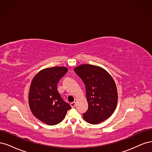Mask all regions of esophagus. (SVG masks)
<instances>
[{
    "mask_svg": "<svg viewBox=\"0 0 152 152\" xmlns=\"http://www.w3.org/2000/svg\"><path fill=\"white\" fill-rule=\"evenodd\" d=\"M70 105H71V107H72V108L75 107V102H72V103H70Z\"/></svg>",
    "mask_w": 152,
    "mask_h": 152,
    "instance_id": "obj_1",
    "label": "esophagus"
}]
</instances>
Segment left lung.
Returning <instances> with one entry per match:
<instances>
[{"label": "left lung", "instance_id": "obj_1", "mask_svg": "<svg viewBox=\"0 0 152 152\" xmlns=\"http://www.w3.org/2000/svg\"><path fill=\"white\" fill-rule=\"evenodd\" d=\"M74 71L84 82L88 109L84 120L97 124L109 118L117 107L118 94L112 77L104 69L92 65H81Z\"/></svg>", "mask_w": 152, "mask_h": 152}]
</instances>
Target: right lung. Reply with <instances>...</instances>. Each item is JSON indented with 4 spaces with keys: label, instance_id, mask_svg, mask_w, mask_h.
Wrapping results in <instances>:
<instances>
[{
    "label": "right lung",
    "instance_id": "right-lung-1",
    "mask_svg": "<svg viewBox=\"0 0 152 152\" xmlns=\"http://www.w3.org/2000/svg\"><path fill=\"white\" fill-rule=\"evenodd\" d=\"M67 72L65 66L45 68L31 81L28 95L30 110L37 118L48 125L61 122L72 108L64 102L57 89L59 79Z\"/></svg>",
    "mask_w": 152,
    "mask_h": 152
}]
</instances>
